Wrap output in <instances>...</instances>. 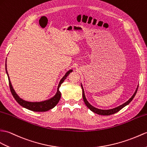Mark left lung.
Segmentation results:
<instances>
[{
  "mask_svg": "<svg viewBox=\"0 0 147 147\" xmlns=\"http://www.w3.org/2000/svg\"><path fill=\"white\" fill-rule=\"evenodd\" d=\"M81 88H82V90H83V100H84L85 105H86V107L88 108H89L91 111L95 113L98 114L100 115H105V116H108V115H112V114L116 113H117L118 111H119L120 110H121L123 108H124L125 107H126V106L128 105L132 101L133 99L134 98L135 94L136 93V92H137V90H138V85L137 87H136V90L135 91V93H134V94L132 95V96L130 98H129L127 102H125V103H124L123 104L118 106V107H116V108H112V109H109V110H101V109L97 108L96 107H93V106H92L89 103V102H88L86 96H85L84 88L83 87V85H82V83H81Z\"/></svg>",
  "mask_w": 147,
  "mask_h": 147,
  "instance_id": "obj_1",
  "label": "left lung"
}]
</instances>
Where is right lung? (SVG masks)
<instances>
[{"label": "right lung", "instance_id": "1", "mask_svg": "<svg viewBox=\"0 0 147 147\" xmlns=\"http://www.w3.org/2000/svg\"><path fill=\"white\" fill-rule=\"evenodd\" d=\"M6 61H7V58H6ZM5 71H6L7 75L8 76L10 90H11L12 96L15 98L16 101L18 102L20 106H22V107L27 109V110H29L30 111H36V112H43V111H47L51 110V109H53V108L56 107V105L58 103V102L59 101L60 98H61V92L59 91V88L61 86V84H62L64 82V81L66 79V78L68 75L72 72L73 69H70L65 74V75L61 78V80H60L59 83V84H58L56 93L54 96L48 99V100L42 101H36V102L26 101L19 97V95L16 93L15 90H13L11 80H10L9 74H8L7 71L6 63H5Z\"/></svg>", "mask_w": 147, "mask_h": 147}]
</instances>
